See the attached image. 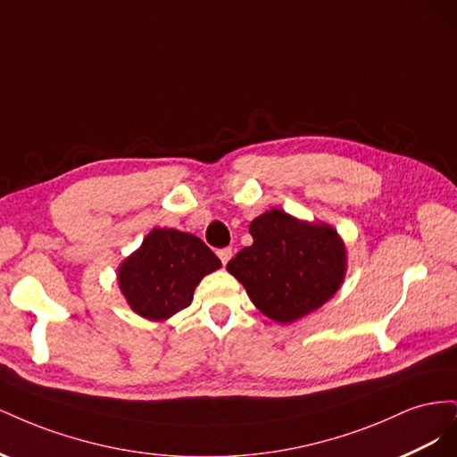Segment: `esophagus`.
Masks as SVG:
<instances>
[{
    "mask_svg": "<svg viewBox=\"0 0 457 457\" xmlns=\"http://www.w3.org/2000/svg\"><path fill=\"white\" fill-rule=\"evenodd\" d=\"M217 255H219L220 262H223V265H227V262H228L230 257H232V247H223V250L217 252Z\"/></svg>",
    "mask_w": 457,
    "mask_h": 457,
    "instance_id": "1",
    "label": "esophagus"
}]
</instances>
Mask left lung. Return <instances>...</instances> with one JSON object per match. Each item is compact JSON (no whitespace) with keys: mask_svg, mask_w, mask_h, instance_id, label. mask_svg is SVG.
Masks as SVG:
<instances>
[{"mask_svg":"<svg viewBox=\"0 0 457 457\" xmlns=\"http://www.w3.org/2000/svg\"><path fill=\"white\" fill-rule=\"evenodd\" d=\"M253 244L227 262L253 305L276 322H294L334 295L345 276V245L328 225L280 210L252 220Z\"/></svg>","mask_w":457,"mask_h":457,"instance_id":"8db88e82","label":"left lung"}]
</instances>
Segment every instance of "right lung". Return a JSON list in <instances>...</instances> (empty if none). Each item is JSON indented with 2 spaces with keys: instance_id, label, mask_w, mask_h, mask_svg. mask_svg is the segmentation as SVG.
I'll return each mask as SVG.
<instances>
[{
  "instance_id": "1",
  "label": "right lung",
  "mask_w": 457,
  "mask_h": 457,
  "mask_svg": "<svg viewBox=\"0 0 457 457\" xmlns=\"http://www.w3.org/2000/svg\"><path fill=\"white\" fill-rule=\"evenodd\" d=\"M219 267V257L195 234L154 228L121 262L118 282L137 314L165 320L187 309L200 280Z\"/></svg>"
}]
</instances>
